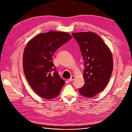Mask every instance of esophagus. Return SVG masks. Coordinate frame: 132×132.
<instances>
[{
    "mask_svg": "<svg viewBox=\"0 0 132 132\" xmlns=\"http://www.w3.org/2000/svg\"><path fill=\"white\" fill-rule=\"evenodd\" d=\"M75 77L74 75H72V76H71V77L68 79V80L69 81H73V80H74V79H75Z\"/></svg>",
    "mask_w": 132,
    "mask_h": 132,
    "instance_id": "esophagus-1",
    "label": "esophagus"
}]
</instances>
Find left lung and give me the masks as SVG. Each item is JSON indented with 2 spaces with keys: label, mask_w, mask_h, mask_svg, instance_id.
<instances>
[{
  "label": "left lung",
  "mask_w": 132,
  "mask_h": 132,
  "mask_svg": "<svg viewBox=\"0 0 132 132\" xmlns=\"http://www.w3.org/2000/svg\"><path fill=\"white\" fill-rule=\"evenodd\" d=\"M79 45L84 61L85 84L80 94L93 97L104 89L112 73L113 57L109 47L101 37L93 32L72 33Z\"/></svg>",
  "instance_id": "left-lung-1"
}]
</instances>
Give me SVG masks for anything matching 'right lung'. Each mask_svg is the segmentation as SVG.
Instances as JSON below:
<instances>
[{"instance_id": "add662e5", "label": "right lung", "mask_w": 132, "mask_h": 132, "mask_svg": "<svg viewBox=\"0 0 132 132\" xmlns=\"http://www.w3.org/2000/svg\"><path fill=\"white\" fill-rule=\"evenodd\" d=\"M71 38L68 33L51 31L35 36L27 43L23 54V72L31 88L42 98L56 97L64 85L52 62V55Z\"/></svg>"}]
</instances>
